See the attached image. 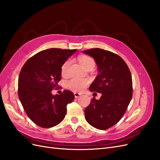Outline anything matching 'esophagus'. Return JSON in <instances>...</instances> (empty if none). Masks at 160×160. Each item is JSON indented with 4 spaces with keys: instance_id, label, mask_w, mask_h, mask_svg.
<instances>
[{
    "instance_id": "34e87169",
    "label": "esophagus",
    "mask_w": 160,
    "mask_h": 160,
    "mask_svg": "<svg viewBox=\"0 0 160 160\" xmlns=\"http://www.w3.org/2000/svg\"><path fill=\"white\" fill-rule=\"evenodd\" d=\"M74 95H75V98H78L79 97H80V96L81 95V93H75Z\"/></svg>"
}]
</instances>
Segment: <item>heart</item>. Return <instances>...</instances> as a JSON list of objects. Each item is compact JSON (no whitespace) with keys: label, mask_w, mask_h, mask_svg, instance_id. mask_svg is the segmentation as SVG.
Masks as SVG:
<instances>
[{"label":"heart","mask_w":160,"mask_h":160,"mask_svg":"<svg viewBox=\"0 0 160 160\" xmlns=\"http://www.w3.org/2000/svg\"><path fill=\"white\" fill-rule=\"evenodd\" d=\"M78 60L80 63L86 69H92L95 67V61L91 57L86 55H81L78 56ZM71 63V60L66 61L61 67V74L65 76L68 73L69 66ZM89 85V80L86 79L72 78L67 80L65 83V88L75 92H81Z\"/></svg>","instance_id":"heart-1"}]
</instances>
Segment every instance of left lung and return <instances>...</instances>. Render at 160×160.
<instances>
[{"label": "left lung", "mask_w": 160, "mask_h": 160, "mask_svg": "<svg viewBox=\"0 0 160 160\" xmlns=\"http://www.w3.org/2000/svg\"><path fill=\"white\" fill-rule=\"evenodd\" d=\"M83 52L93 57L98 67L99 74L89 90L102 94L99 100L91 99L85 118L95 128L108 129L119 122L128 109L133 95L132 75L126 62L115 53L99 48Z\"/></svg>", "instance_id": "1"}]
</instances>
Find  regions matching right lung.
Here are the masks:
<instances>
[{
  "label": "right lung",
  "mask_w": 160,
  "mask_h": 160,
  "mask_svg": "<svg viewBox=\"0 0 160 160\" xmlns=\"http://www.w3.org/2000/svg\"><path fill=\"white\" fill-rule=\"evenodd\" d=\"M77 49L51 48L29 58L21 70L18 81L19 99L28 117L38 126L54 127L64 119L67 105L74 100L69 90L52 95L59 88L62 64Z\"/></svg>",
  "instance_id": "add662e5"
}]
</instances>
